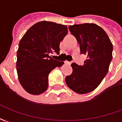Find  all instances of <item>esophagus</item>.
I'll list each match as a JSON object with an SVG mask.
<instances>
[{"instance_id":"1","label":"esophagus","mask_w":122,"mask_h":122,"mask_svg":"<svg viewBox=\"0 0 122 122\" xmlns=\"http://www.w3.org/2000/svg\"><path fill=\"white\" fill-rule=\"evenodd\" d=\"M65 63H66V64H67V65H71V62H67V61H66V62H65Z\"/></svg>"}]
</instances>
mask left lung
Here are the masks:
<instances>
[{
  "label": "left lung",
  "instance_id": "1",
  "mask_svg": "<svg viewBox=\"0 0 122 122\" xmlns=\"http://www.w3.org/2000/svg\"><path fill=\"white\" fill-rule=\"evenodd\" d=\"M79 43L81 53L87 56L83 66L73 63V72L66 77L67 86L77 94L93 91L107 73L112 58V43L103 28L94 23L69 26Z\"/></svg>",
  "mask_w": 122,
  "mask_h": 122
}]
</instances>
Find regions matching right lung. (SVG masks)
<instances>
[{
	"label": "right lung",
	"instance_id": "add662e5",
	"mask_svg": "<svg viewBox=\"0 0 122 122\" xmlns=\"http://www.w3.org/2000/svg\"><path fill=\"white\" fill-rule=\"evenodd\" d=\"M67 32L66 25L42 21L24 34L19 43L16 68L19 82L26 92L39 95L47 90L49 73L64 64L49 55L59 54L60 43Z\"/></svg>",
	"mask_w": 122,
	"mask_h": 122
}]
</instances>
